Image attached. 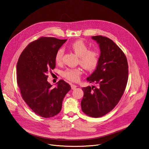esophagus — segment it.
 I'll use <instances>...</instances> for the list:
<instances>
[{
    "mask_svg": "<svg viewBox=\"0 0 149 149\" xmlns=\"http://www.w3.org/2000/svg\"><path fill=\"white\" fill-rule=\"evenodd\" d=\"M71 89H72V90H74V89H76V88L77 87V86L76 85H75V84H71Z\"/></svg>",
    "mask_w": 149,
    "mask_h": 149,
    "instance_id": "34e87169",
    "label": "esophagus"
}]
</instances>
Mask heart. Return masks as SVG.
<instances>
[{"instance_id": "heart-1", "label": "heart", "mask_w": 149, "mask_h": 149, "mask_svg": "<svg viewBox=\"0 0 149 149\" xmlns=\"http://www.w3.org/2000/svg\"><path fill=\"white\" fill-rule=\"evenodd\" d=\"M70 49L79 57V64L85 70L92 71L97 66L99 59V52L97 50H89L88 45L82 40H78L72 43ZM64 50L60 49L55 55V61L57 64L62 62ZM82 74L80 68L67 69L63 72L64 77L72 81H77Z\"/></svg>"}]
</instances>
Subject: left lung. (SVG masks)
Returning <instances> with one entry per match:
<instances>
[{
    "instance_id": "left-lung-1",
    "label": "left lung",
    "mask_w": 149,
    "mask_h": 149,
    "mask_svg": "<svg viewBox=\"0 0 149 149\" xmlns=\"http://www.w3.org/2000/svg\"><path fill=\"white\" fill-rule=\"evenodd\" d=\"M99 45L100 54L95 70L86 78L97 86L83 88V112L98 118L111 111L118 104L126 87L127 60L120 48L111 39L102 36L92 37Z\"/></svg>"
}]
</instances>
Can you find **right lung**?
Here are the masks:
<instances>
[{
    "label": "right lung",
    "mask_w": 149,
    "mask_h": 149,
    "mask_svg": "<svg viewBox=\"0 0 149 149\" xmlns=\"http://www.w3.org/2000/svg\"><path fill=\"white\" fill-rule=\"evenodd\" d=\"M67 40L42 37L30 43L17 65V80L22 97L36 114L49 118L58 113L71 86L63 80L52 88L47 74L56 66L57 51Z\"/></svg>",
    "instance_id": "1"
}]
</instances>
